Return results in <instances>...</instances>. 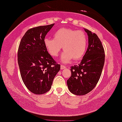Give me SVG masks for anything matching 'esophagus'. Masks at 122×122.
<instances>
[{
  "instance_id": "34e87169",
  "label": "esophagus",
  "mask_w": 122,
  "mask_h": 122,
  "mask_svg": "<svg viewBox=\"0 0 122 122\" xmlns=\"http://www.w3.org/2000/svg\"><path fill=\"white\" fill-rule=\"evenodd\" d=\"M65 68H66L65 66L63 65H61V69H64Z\"/></svg>"
}]
</instances>
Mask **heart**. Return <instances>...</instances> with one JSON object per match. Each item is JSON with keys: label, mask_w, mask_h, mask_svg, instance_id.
<instances>
[{"label": "heart", "mask_w": 122, "mask_h": 122, "mask_svg": "<svg viewBox=\"0 0 122 122\" xmlns=\"http://www.w3.org/2000/svg\"><path fill=\"white\" fill-rule=\"evenodd\" d=\"M54 38L45 37V46L53 57H57L61 46L65 51L61 57L64 63H68L72 59L77 61L83 58L86 50L87 37L85 32L81 30L61 28L55 32Z\"/></svg>", "instance_id": "obj_1"}]
</instances>
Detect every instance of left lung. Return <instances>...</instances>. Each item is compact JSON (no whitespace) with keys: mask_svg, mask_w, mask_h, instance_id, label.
<instances>
[{"mask_svg":"<svg viewBox=\"0 0 122 122\" xmlns=\"http://www.w3.org/2000/svg\"><path fill=\"white\" fill-rule=\"evenodd\" d=\"M88 36V46L81 63L71 67V76L67 81L69 91L84 95L95 88L105 62V51L100 39L95 33L85 29Z\"/></svg>","mask_w":122,"mask_h":122,"instance_id":"1","label":"left lung"}]
</instances>
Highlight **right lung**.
Returning a JSON list of instances; mask_svg holds the SVG:
<instances>
[{"mask_svg":"<svg viewBox=\"0 0 122 122\" xmlns=\"http://www.w3.org/2000/svg\"><path fill=\"white\" fill-rule=\"evenodd\" d=\"M54 25L29 29L19 45L17 56L21 78L26 87L35 94H43L50 90L53 79L61 68L44 43Z\"/></svg>","mask_w":122,"mask_h":122,"instance_id":"right-lung-1","label":"right lung"}]
</instances>
